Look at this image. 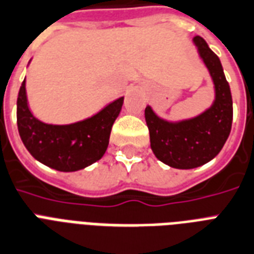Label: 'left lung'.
<instances>
[{
	"label": "left lung",
	"instance_id": "8db88e82",
	"mask_svg": "<svg viewBox=\"0 0 254 254\" xmlns=\"http://www.w3.org/2000/svg\"><path fill=\"white\" fill-rule=\"evenodd\" d=\"M194 46L215 84V100L209 109L190 119L168 122L145 107L151 149L164 164L179 170H190L211 162L225 144L232 128V94L219 57L201 37H194Z\"/></svg>",
	"mask_w": 254,
	"mask_h": 254
}]
</instances>
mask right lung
<instances>
[{
	"mask_svg": "<svg viewBox=\"0 0 254 254\" xmlns=\"http://www.w3.org/2000/svg\"><path fill=\"white\" fill-rule=\"evenodd\" d=\"M25 86L23 79L17 99V126L33 158L61 172H74L91 166L105 155L114 122L123 106V96L84 121L49 125L31 114Z\"/></svg>",
	"mask_w": 254,
	"mask_h": 254,
	"instance_id": "obj_1",
	"label": "right lung"
}]
</instances>
